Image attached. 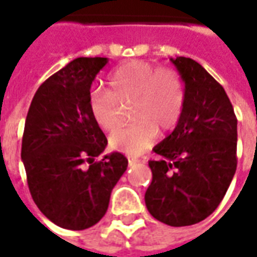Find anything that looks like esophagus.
Returning <instances> with one entry per match:
<instances>
[{
    "mask_svg": "<svg viewBox=\"0 0 257 257\" xmlns=\"http://www.w3.org/2000/svg\"><path fill=\"white\" fill-rule=\"evenodd\" d=\"M128 162H129V167H132L135 165L136 162H140L139 158H136V157H128Z\"/></svg>",
    "mask_w": 257,
    "mask_h": 257,
    "instance_id": "esophagus-1",
    "label": "esophagus"
}]
</instances>
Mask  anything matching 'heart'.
Wrapping results in <instances>:
<instances>
[{
    "label": "heart",
    "mask_w": 257,
    "mask_h": 257,
    "mask_svg": "<svg viewBox=\"0 0 257 257\" xmlns=\"http://www.w3.org/2000/svg\"><path fill=\"white\" fill-rule=\"evenodd\" d=\"M108 90H90L88 106L92 119L103 131H112L119 123L118 104L131 106L128 126L114 131L108 143L114 150L129 156H139L158 136L176 126L182 117L186 90L182 77L173 68H156L143 60L119 64L107 75Z\"/></svg>",
    "instance_id": "1"
}]
</instances>
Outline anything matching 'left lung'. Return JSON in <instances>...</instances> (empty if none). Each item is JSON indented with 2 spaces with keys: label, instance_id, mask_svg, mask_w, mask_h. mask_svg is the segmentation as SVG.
<instances>
[{
  "label": "left lung",
  "instance_id": "left-lung-1",
  "mask_svg": "<svg viewBox=\"0 0 257 257\" xmlns=\"http://www.w3.org/2000/svg\"><path fill=\"white\" fill-rule=\"evenodd\" d=\"M186 90L176 128L153 149L147 209L168 226H191L219 206L237 169V118L217 81L190 58H171Z\"/></svg>",
  "mask_w": 257,
  "mask_h": 257
}]
</instances>
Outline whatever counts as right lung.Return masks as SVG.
<instances>
[{
	"label": "right lung",
	"instance_id": "1",
	"mask_svg": "<svg viewBox=\"0 0 257 257\" xmlns=\"http://www.w3.org/2000/svg\"><path fill=\"white\" fill-rule=\"evenodd\" d=\"M107 58H77L51 75L31 100L22 140L31 197L44 215L68 230L89 228L104 216L128 167L92 119L90 86Z\"/></svg>",
	"mask_w": 257,
	"mask_h": 257
}]
</instances>
